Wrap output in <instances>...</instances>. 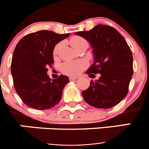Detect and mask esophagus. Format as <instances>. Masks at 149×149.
<instances>
[{
    "mask_svg": "<svg viewBox=\"0 0 149 149\" xmlns=\"http://www.w3.org/2000/svg\"><path fill=\"white\" fill-rule=\"evenodd\" d=\"M69 78V81H74V80H76V79H77V77H72V76H70V77H68Z\"/></svg>",
    "mask_w": 149,
    "mask_h": 149,
    "instance_id": "esophagus-1",
    "label": "esophagus"
}]
</instances>
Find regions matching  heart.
Returning <instances> with one entry per match:
<instances>
[{"label": "heart", "instance_id": "obj_1", "mask_svg": "<svg viewBox=\"0 0 149 149\" xmlns=\"http://www.w3.org/2000/svg\"><path fill=\"white\" fill-rule=\"evenodd\" d=\"M86 42L84 38L81 36H73L70 39V42L74 48L77 47L80 44ZM62 44L58 43L54 48V56L56 57L59 54ZM86 68V63L83 60H68L63 63L60 66V69L63 73L69 76H77L81 74Z\"/></svg>", "mask_w": 149, "mask_h": 149}]
</instances>
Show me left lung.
Instances as JSON below:
<instances>
[{
    "label": "left lung",
    "instance_id": "left-lung-1",
    "mask_svg": "<svg viewBox=\"0 0 149 149\" xmlns=\"http://www.w3.org/2000/svg\"><path fill=\"white\" fill-rule=\"evenodd\" d=\"M89 42L93 48L95 62L86 71L91 81L83 91L86 103L96 108L109 109L116 106L128 93L132 78L133 55L125 38L111 26L98 24L89 31L75 33Z\"/></svg>",
    "mask_w": 149,
    "mask_h": 149
}]
</instances>
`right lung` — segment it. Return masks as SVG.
I'll use <instances>...</instances> for the list:
<instances>
[{
	"label": "right lung",
	"instance_id": "1",
	"mask_svg": "<svg viewBox=\"0 0 149 149\" xmlns=\"http://www.w3.org/2000/svg\"><path fill=\"white\" fill-rule=\"evenodd\" d=\"M70 33L39 30L24 36L17 44L11 63L16 93L27 106L36 110L52 108L61 100L68 77L60 75L51 80L48 67L54 64V46Z\"/></svg>",
	"mask_w": 149,
	"mask_h": 149
}]
</instances>
